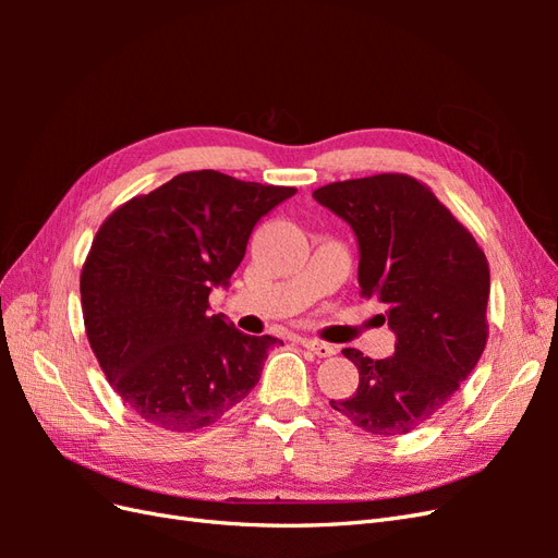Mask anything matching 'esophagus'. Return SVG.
Here are the masks:
<instances>
[{
  "mask_svg": "<svg viewBox=\"0 0 558 558\" xmlns=\"http://www.w3.org/2000/svg\"><path fill=\"white\" fill-rule=\"evenodd\" d=\"M300 344L310 349L312 353H316L318 359H328V356H335L337 353V347L328 344V342H320V340H314V337H305V340H300Z\"/></svg>",
  "mask_w": 558,
  "mask_h": 558,
  "instance_id": "34e87169",
  "label": "esophagus"
}]
</instances>
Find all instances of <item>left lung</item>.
Here are the masks:
<instances>
[{"mask_svg":"<svg viewBox=\"0 0 558 558\" xmlns=\"http://www.w3.org/2000/svg\"><path fill=\"white\" fill-rule=\"evenodd\" d=\"M314 199L356 232L361 293L384 302L381 324L396 332V353L381 361L342 349L359 367V386L330 404L365 433L404 435L445 408L482 356L486 256L428 185L408 174L335 181Z\"/></svg>","mask_w":558,"mask_h":558,"instance_id":"8db88e82","label":"left lung"}]
</instances>
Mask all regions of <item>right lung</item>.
Instances as JSON below:
<instances>
[{"label":"right lung","mask_w":558,"mask_h":558,"mask_svg":"<svg viewBox=\"0 0 558 558\" xmlns=\"http://www.w3.org/2000/svg\"><path fill=\"white\" fill-rule=\"evenodd\" d=\"M289 185L183 172L118 207L81 269L90 349L113 391L146 424L191 433L216 424L258 384L277 337L244 335L209 316L251 230Z\"/></svg>","instance_id":"1"}]
</instances>
